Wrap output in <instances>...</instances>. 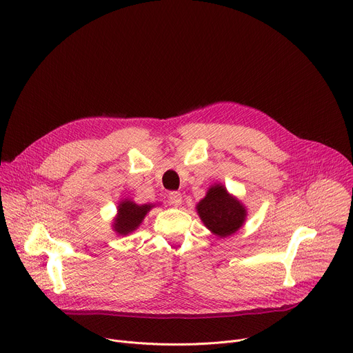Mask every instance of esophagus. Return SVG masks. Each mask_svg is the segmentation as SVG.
<instances>
[{
	"label": "esophagus",
	"instance_id": "34e87169",
	"mask_svg": "<svg viewBox=\"0 0 353 353\" xmlns=\"http://www.w3.org/2000/svg\"><path fill=\"white\" fill-rule=\"evenodd\" d=\"M181 201H183L181 193H179V192H172V193L169 194V203H170L172 205L179 207V205L181 204Z\"/></svg>",
	"mask_w": 353,
	"mask_h": 353
}]
</instances>
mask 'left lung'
<instances>
[{
  "instance_id": "obj_1",
  "label": "left lung",
  "mask_w": 353,
  "mask_h": 353,
  "mask_svg": "<svg viewBox=\"0 0 353 353\" xmlns=\"http://www.w3.org/2000/svg\"><path fill=\"white\" fill-rule=\"evenodd\" d=\"M197 213L204 225L219 237L236 232L247 216L243 204L231 197L220 184L211 187L207 196L197 204Z\"/></svg>"
}]
</instances>
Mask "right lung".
<instances>
[{
    "label": "right lung",
    "mask_w": 353,
    "mask_h": 353,
    "mask_svg": "<svg viewBox=\"0 0 353 353\" xmlns=\"http://www.w3.org/2000/svg\"><path fill=\"white\" fill-rule=\"evenodd\" d=\"M152 207L153 205L150 204L137 205L133 201H123L119 205V210H117V219L114 220V231L117 234H122V236H126V234L134 231Z\"/></svg>",
    "instance_id": "obj_1"
}]
</instances>
